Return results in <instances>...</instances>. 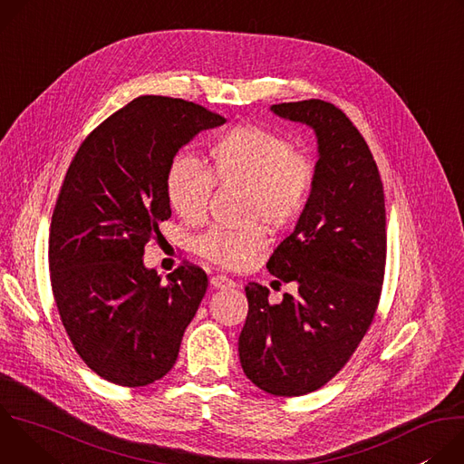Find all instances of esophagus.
Instances as JSON below:
<instances>
[{
  "label": "esophagus",
  "mask_w": 464,
  "mask_h": 464,
  "mask_svg": "<svg viewBox=\"0 0 464 464\" xmlns=\"http://www.w3.org/2000/svg\"><path fill=\"white\" fill-rule=\"evenodd\" d=\"M211 286L213 288H233L237 286V283L226 276H213L211 277Z\"/></svg>",
  "instance_id": "obj_1"
}]
</instances>
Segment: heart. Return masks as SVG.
<instances>
[{
    "label": "heart",
    "mask_w": 464,
    "mask_h": 464,
    "mask_svg": "<svg viewBox=\"0 0 464 464\" xmlns=\"http://www.w3.org/2000/svg\"><path fill=\"white\" fill-rule=\"evenodd\" d=\"M178 154L165 172L170 208L185 222H200L208 215L213 187L244 190L242 217L270 229H285L304 211L315 181L312 160L294 150L292 143L266 128L233 126L211 143L204 161ZM266 244L258 224L238 229L211 227L194 240V251L222 268L249 266Z\"/></svg>",
    "instance_id": "b5f03b06"
}]
</instances>
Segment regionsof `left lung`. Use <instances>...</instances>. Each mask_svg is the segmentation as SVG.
<instances>
[{
	"label": "left lung",
	"mask_w": 464,
	"mask_h": 464,
	"mask_svg": "<svg viewBox=\"0 0 464 464\" xmlns=\"http://www.w3.org/2000/svg\"><path fill=\"white\" fill-rule=\"evenodd\" d=\"M272 111L315 131L319 160L294 233L266 264L276 283H295L297 294L272 304L266 286H246L238 354L258 389L301 396L343 369L374 319L387 251L385 202L376 161L340 108L308 99L274 104Z\"/></svg>",
	"instance_id": "1"
}]
</instances>
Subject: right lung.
Segmentation results:
<instances>
[{"mask_svg":"<svg viewBox=\"0 0 464 464\" xmlns=\"http://www.w3.org/2000/svg\"><path fill=\"white\" fill-rule=\"evenodd\" d=\"M224 122L183 99L138 97L92 131L65 172L49 231L51 288L77 354L111 383L163 378L206 295L202 268L183 262L163 285L143 253L170 218V160Z\"/></svg>","mask_w":464,"mask_h":464,"instance_id":"right-lung-1","label":"right lung"}]
</instances>
